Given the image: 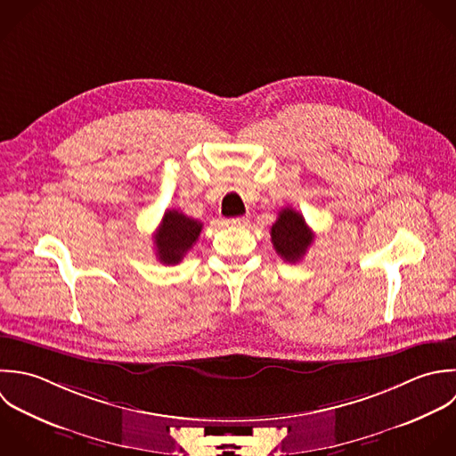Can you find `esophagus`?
<instances>
[{
	"label": "esophagus",
	"mask_w": 456,
	"mask_h": 456,
	"mask_svg": "<svg viewBox=\"0 0 456 456\" xmlns=\"http://www.w3.org/2000/svg\"><path fill=\"white\" fill-rule=\"evenodd\" d=\"M229 225H234V227H245L248 224V216H236V218H229L227 220Z\"/></svg>",
	"instance_id": "obj_1"
}]
</instances>
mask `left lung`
<instances>
[{"label": "left lung", "mask_w": 456, "mask_h": 456, "mask_svg": "<svg viewBox=\"0 0 456 456\" xmlns=\"http://www.w3.org/2000/svg\"><path fill=\"white\" fill-rule=\"evenodd\" d=\"M270 234L273 248L288 263L300 261L314 241V232L305 224V218L291 208H284L279 213Z\"/></svg>", "instance_id": "left-lung-1"}]
</instances>
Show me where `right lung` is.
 <instances>
[{
  "label": "right lung",
  "instance_id": "right-lung-1",
  "mask_svg": "<svg viewBox=\"0 0 456 456\" xmlns=\"http://www.w3.org/2000/svg\"><path fill=\"white\" fill-rule=\"evenodd\" d=\"M202 231V224L175 209H167L158 231L154 232L156 257L163 265H177L184 254L195 245Z\"/></svg>",
  "mask_w": 456,
  "mask_h": 456
}]
</instances>
